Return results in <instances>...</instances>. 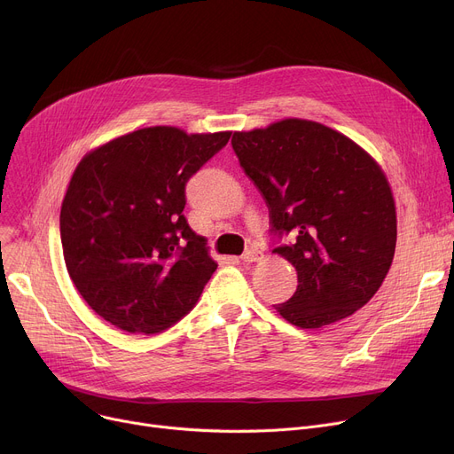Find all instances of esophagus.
<instances>
[{
	"instance_id": "obj_1",
	"label": "esophagus",
	"mask_w": 454,
	"mask_h": 454,
	"mask_svg": "<svg viewBox=\"0 0 454 454\" xmlns=\"http://www.w3.org/2000/svg\"><path fill=\"white\" fill-rule=\"evenodd\" d=\"M241 259L245 261V263H255V261L261 259V252L255 250V248H250V250H247V252L243 254Z\"/></svg>"
}]
</instances>
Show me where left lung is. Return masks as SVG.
Here are the masks:
<instances>
[{"label": "left lung", "instance_id": "1", "mask_svg": "<svg viewBox=\"0 0 454 454\" xmlns=\"http://www.w3.org/2000/svg\"><path fill=\"white\" fill-rule=\"evenodd\" d=\"M231 147L267 200L272 231L296 235L274 248L298 274L276 311L301 329L359 311L395 252V202L380 165L339 130L298 117L233 132Z\"/></svg>", "mask_w": 454, "mask_h": 454}]
</instances>
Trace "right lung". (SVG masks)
I'll return each mask as SVG.
<instances>
[{"instance_id":"1","label":"right lung","mask_w":454,"mask_h":454,"mask_svg":"<svg viewBox=\"0 0 454 454\" xmlns=\"http://www.w3.org/2000/svg\"><path fill=\"white\" fill-rule=\"evenodd\" d=\"M231 132L147 127L90 151L60 207L66 269L95 313L154 335L199 301L217 269L184 217L185 184Z\"/></svg>"}]
</instances>
